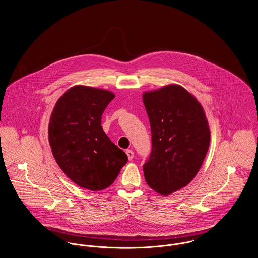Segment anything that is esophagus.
<instances>
[{
  "label": "esophagus",
  "mask_w": 258,
  "mask_h": 258,
  "mask_svg": "<svg viewBox=\"0 0 258 258\" xmlns=\"http://www.w3.org/2000/svg\"><path fill=\"white\" fill-rule=\"evenodd\" d=\"M125 153H126V155L128 157V160H132L134 158V156H135V152L133 150H131V149H127L125 151Z\"/></svg>",
  "instance_id": "1"
}]
</instances>
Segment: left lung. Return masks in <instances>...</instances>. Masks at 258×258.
<instances>
[{
  "instance_id": "1",
  "label": "left lung",
  "mask_w": 258,
  "mask_h": 258,
  "mask_svg": "<svg viewBox=\"0 0 258 258\" xmlns=\"http://www.w3.org/2000/svg\"><path fill=\"white\" fill-rule=\"evenodd\" d=\"M143 99L152 143L144 178L155 192L169 195L200 170L210 144L208 120L196 98L179 85L146 92Z\"/></svg>"
}]
</instances>
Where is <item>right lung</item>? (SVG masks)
Here are the masks:
<instances>
[{"mask_svg":"<svg viewBox=\"0 0 258 258\" xmlns=\"http://www.w3.org/2000/svg\"><path fill=\"white\" fill-rule=\"evenodd\" d=\"M115 98L92 87L70 88L59 100L48 125L49 144L59 167L75 184L91 191L111 186L127 155L105 134L102 115Z\"/></svg>","mask_w":258,"mask_h":258,"instance_id":"right-lung-1","label":"right lung"}]
</instances>
